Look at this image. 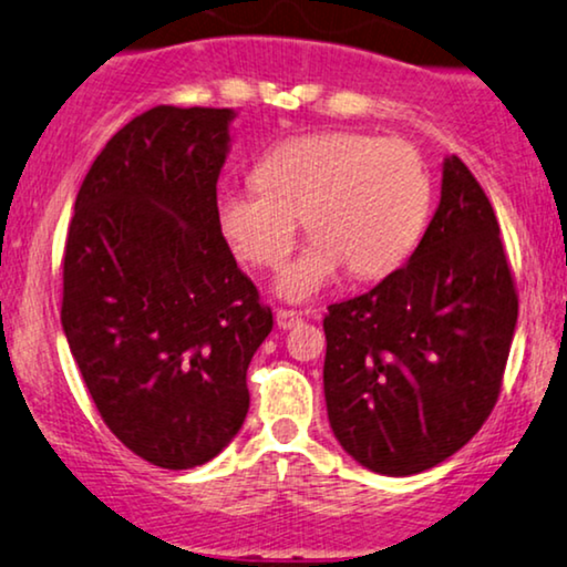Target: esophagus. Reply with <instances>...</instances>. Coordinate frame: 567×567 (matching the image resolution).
I'll return each instance as SVG.
<instances>
[{
    "label": "esophagus",
    "mask_w": 567,
    "mask_h": 567,
    "mask_svg": "<svg viewBox=\"0 0 567 567\" xmlns=\"http://www.w3.org/2000/svg\"><path fill=\"white\" fill-rule=\"evenodd\" d=\"M300 313L298 311H288V308H279V311L275 313V321L279 329H292L296 324H300Z\"/></svg>",
    "instance_id": "34e87169"
}]
</instances>
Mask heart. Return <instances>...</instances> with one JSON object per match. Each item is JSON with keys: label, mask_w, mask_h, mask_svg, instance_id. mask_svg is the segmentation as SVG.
<instances>
[{"label": "heart", "mask_w": 567, "mask_h": 567, "mask_svg": "<svg viewBox=\"0 0 567 567\" xmlns=\"http://www.w3.org/2000/svg\"><path fill=\"white\" fill-rule=\"evenodd\" d=\"M254 188L225 190L217 225L227 246L277 269L303 219L311 243L279 271V298L306 303L342 267L358 279L398 269L424 233L432 177L411 143L329 131L277 143L254 169Z\"/></svg>", "instance_id": "obj_1"}]
</instances>
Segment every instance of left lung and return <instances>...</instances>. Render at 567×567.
Returning <instances> with one entry per match:
<instances>
[{"mask_svg": "<svg viewBox=\"0 0 567 567\" xmlns=\"http://www.w3.org/2000/svg\"><path fill=\"white\" fill-rule=\"evenodd\" d=\"M515 321L497 217L453 154L408 264L374 290L329 306L324 398L337 442L384 476L447 461L497 403Z\"/></svg>", "mask_w": 567, "mask_h": 567, "instance_id": "1", "label": "left lung"}]
</instances>
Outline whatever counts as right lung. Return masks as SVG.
<instances>
[{"label":"right lung","mask_w":567,"mask_h":567,"mask_svg":"<svg viewBox=\"0 0 567 567\" xmlns=\"http://www.w3.org/2000/svg\"><path fill=\"white\" fill-rule=\"evenodd\" d=\"M233 110L154 106L117 131L78 190L62 329L96 411L143 461L217 457L248 413L271 311L217 225Z\"/></svg>","instance_id":"obj_1"}]
</instances>
